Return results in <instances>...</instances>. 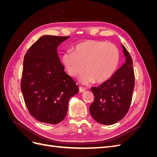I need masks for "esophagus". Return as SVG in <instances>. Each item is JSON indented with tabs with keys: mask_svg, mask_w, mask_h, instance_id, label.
Wrapping results in <instances>:
<instances>
[{
	"mask_svg": "<svg viewBox=\"0 0 157 157\" xmlns=\"http://www.w3.org/2000/svg\"><path fill=\"white\" fill-rule=\"evenodd\" d=\"M85 91H86V89L83 88H82V87H79V92H80V93H82V92H85Z\"/></svg>",
	"mask_w": 157,
	"mask_h": 157,
	"instance_id": "esophagus-1",
	"label": "esophagus"
}]
</instances>
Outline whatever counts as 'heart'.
<instances>
[{"label":"heart","mask_w":157,"mask_h":157,"mask_svg":"<svg viewBox=\"0 0 157 157\" xmlns=\"http://www.w3.org/2000/svg\"><path fill=\"white\" fill-rule=\"evenodd\" d=\"M120 61L117 47L105 41L86 40L75 45L73 52H67L62 56V62L70 76H80V82L87 85L103 82L110 78Z\"/></svg>","instance_id":"obj_1"}]
</instances>
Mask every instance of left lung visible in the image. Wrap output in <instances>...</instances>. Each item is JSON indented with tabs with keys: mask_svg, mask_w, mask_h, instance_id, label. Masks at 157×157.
<instances>
[{
	"mask_svg": "<svg viewBox=\"0 0 157 157\" xmlns=\"http://www.w3.org/2000/svg\"><path fill=\"white\" fill-rule=\"evenodd\" d=\"M125 63L112 77L98 87L91 88L94 101L90 106L94 119L104 125H111L121 120L130 108L134 90L133 61L122 44Z\"/></svg>",
	"mask_w": 157,
	"mask_h": 157,
	"instance_id": "8db88e82",
	"label": "left lung"
}]
</instances>
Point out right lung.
<instances>
[{
    "label": "right lung",
    "instance_id": "obj_1",
    "mask_svg": "<svg viewBox=\"0 0 157 157\" xmlns=\"http://www.w3.org/2000/svg\"><path fill=\"white\" fill-rule=\"evenodd\" d=\"M69 38L42 36L24 57L21 90L30 114L41 122L56 124L62 121L70 98L78 92L77 85L64 71L57 51Z\"/></svg>",
    "mask_w": 157,
    "mask_h": 157
}]
</instances>
